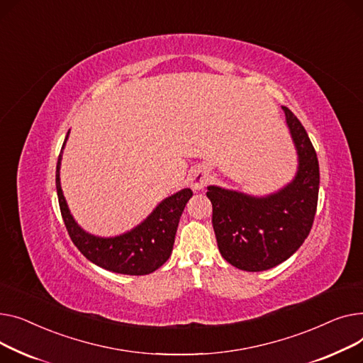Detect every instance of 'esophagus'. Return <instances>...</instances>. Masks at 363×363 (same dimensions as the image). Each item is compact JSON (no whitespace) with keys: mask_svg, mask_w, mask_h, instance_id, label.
<instances>
[{"mask_svg":"<svg viewBox=\"0 0 363 363\" xmlns=\"http://www.w3.org/2000/svg\"><path fill=\"white\" fill-rule=\"evenodd\" d=\"M189 180H190L191 189H194V190H201L208 183V172H206L203 167H198L195 169H191Z\"/></svg>","mask_w":363,"mask_h":363,"instance_id":"1","label":"esophagus"}]
</instances>
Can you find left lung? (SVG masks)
I'll return each instance as SVG.
<instances>
[{
  "instance_id": "obj_1",
  "label": "left lung",
  "mask_w": 363,
  "mask_h": 363,
  "mask_svg": "<svg viewBox=\"0 0 363 363\" xmlns=\"http://www.w3.org/2000/svg\"><path fill=\"white\" fill-rule=\"evenodd\" d=\"M286 123L297 151L294 179L275 194L252 196L208 186L212 225L223 258L243 271L258 272L289 259L312 228L319 190V165L302 123L287 108Z\"/></svg>"
}]
</instances>
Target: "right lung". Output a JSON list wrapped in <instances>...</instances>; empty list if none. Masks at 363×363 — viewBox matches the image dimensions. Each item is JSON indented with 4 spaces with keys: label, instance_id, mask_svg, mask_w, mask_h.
I'll return each instance as SVG.
<instances>
[{
    "label": "right lung",
    "instance_id": "right-lung-1",
    "mask_svg": "<svg viewBox=\"0 0 363 363\" xmlns=\"http://www.w3.org/2000/svg\"><path fill=\"white\" fill-rule=\"evenodd\" d=\"M62 143L58 155L55 184L60 211L69 231V236L82 255L95 265L117 274L146 275L158 269L167 262L173 250L176 231L186 203L194 195L190 189H183L177 194L165 198L139 225L116 238H98L84 231L70 214L66 198L62 195L60 183V167Z\"/></svg>",
    "mask_w": 363,
    "mask_h": 363
}]
</instances>
